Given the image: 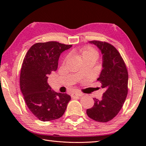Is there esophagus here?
Listing matches in <instances>:
<instances>
[{
  "label": "esophagus",
  "instance_id": "obj_1",
  "mask_svg": "<svg viewBox=\"0 0 146 146\" xmlns=\"http://www.w3.org/2000/svg\"><path fill=\"white\" fill-rule=\"evenodd\" d=\"M83 94L82 93H79V92H75V93H73L72 94H71V97H82L83 96Z\"/></svg>",
  "mask_w": 146,
  "mask_h": 146
}]
</instances>
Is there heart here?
I'll return each instance as SVG.
<instances>
[{
	"mask_svg": "<svg viewBox=\"0 0 146 146\" xmlns=\"http://www.w3.org/2000/svg\"><path fill=\"white\" fill-rule=\"evenodd\" d=\"M81 52H82V56H84L85 54H92V53L97 54V51H96L95 49L92 48L91 47H88V48L83 49L81 51Z\"/></svg>",
	"mask_w": 146,
	"mask_h": 146,
	"instance_id": "b5f03b06",
	"label": "heart"
}]
</instances>
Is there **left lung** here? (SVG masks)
Returning <instances> with one entry per match:
<instances>
[{
  "label": "left lung",
  "mask_w": 146,
  "mask_h": 146,
  "mask_svg": "<svg viewBox=\"0 0 146 146\" xmlns=\"http://www.w3.org/2000/svg\"><path fill=\"white\" fill-rule=\"evenodd\" d=\"M100 49L102 70L97 79L105 90L101 100L94 98V105L86 110L90 119L99 122L113 119L122 108L128 93V72L120 54L113 46L106 42L89 41Z\"/></svg>",
  "instance_id": "obj_1"
}]
</instances>
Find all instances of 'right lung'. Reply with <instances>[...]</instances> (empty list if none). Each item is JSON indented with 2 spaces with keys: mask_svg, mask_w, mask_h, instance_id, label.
<instances>
[{
  "mask_svg": "<svg viewBox=\"0 0 146 146\" xmlns=\"http://www.w3.org/2000/svg\"><path fill=\"white\" fill-rule=\"evenodd\" d=\"M71 46L56 41L36 43L24 59L21 90L30 111L43 122L62 117L71 100L69 95L51 90L48 78L52 71H56L60 54Z\"/></svg>",
  "mask_w": 146,
  "mask_h": 146,
  "instance_id": "obj_1",
  "label": "right lung"
}]
</instances>
